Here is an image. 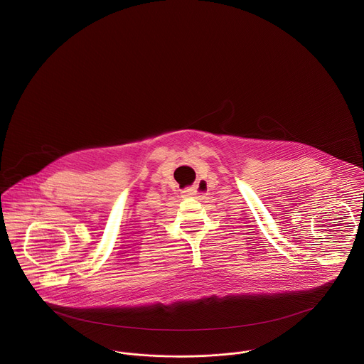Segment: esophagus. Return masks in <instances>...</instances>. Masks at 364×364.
Segmentation results:
<instances>
[{"label": "esophagus", "instance_id": "obj_1", "mask_svg": "<svg viewBox=\"0 0 364 364\" xmlns=\"http://www.w3.org/2000/svg\"><path fill=\"white\" fill-rule=\"evenodd\" d=\"M202 187H203V183H202V181H198L196 186L188 187V188H187V190H184L183 193H184V196H186V197H196V196L200 193V190H201Z\"/></svg>", "mask_w": 364, "mask_h": 364}]
</instances>
